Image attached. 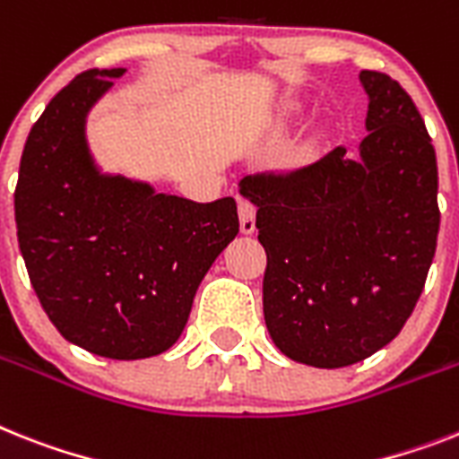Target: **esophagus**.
<instances>
[{
  "mask_svg": "<svg viewBox=\"0 0 459 459\" xmlns=\"http://www.w3.org/2000/svg\"><path fill=\"white\" fill-rule=\"evenodd\" d=\"M238 212H240V230L245 236H252L254 230H256V207L249 200H240Z\"/></svg>",
  "mask_w": 459,
  "mask_h": 459,
  "instance_id": "1",
  "label": "esophagus"
}]
</instances>
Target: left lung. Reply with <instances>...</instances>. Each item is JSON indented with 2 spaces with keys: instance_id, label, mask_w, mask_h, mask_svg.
<instances>
[{
  "instance_id": "8db88e82",
  "label": "left lung",
  "mask_w": 459,
  "mask_h": 459,
  "mask_svg": "<svg viewBox=\"0 0 459 459\" xmlns=\"http://www.w3.org/2000/svg\"><path fill=\"white\" fill-rule=\"evenodd\" d=\"M359 158L336 146L310 165L240 182L268 264L264 317L289 359L341 368L385 348L413 313L437 252L438 170L418 107L364 69Z\"/></svg>"
}]
</instances>
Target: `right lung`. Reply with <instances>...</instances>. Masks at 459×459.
<instances>
[{
	"label": "right lung",
	"mask_w": 459,
	"mask_h": 459,
	"mask_svg": "<svg viewBox=\"0 0 459 459\" xmlns=\"http://www.w3.org/2000/svg\"><path fill=\"white\" fill-rule=\"evenodd\" d=\"M126 69H88L27 134L15 226L27 275L56 329L109 359H144L182 336L205 273L240 230L233 198L194 203L102 175L86 117Z\"/></svg>",
	"instance_id": "obj_1"
}]
</instances>
